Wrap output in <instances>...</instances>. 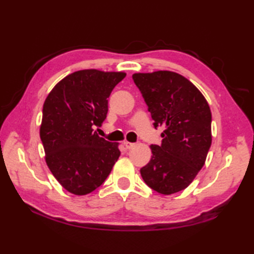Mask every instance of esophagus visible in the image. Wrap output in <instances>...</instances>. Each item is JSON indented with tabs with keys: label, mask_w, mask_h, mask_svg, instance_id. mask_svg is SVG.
Returning <instances> with one entry per match:
<instances>
[{
	"label": "esophagus",
	"mask_w": 254,
	"mask_h": 254,
	"mask_svg": "<svg viewBox=\"0 0 254 254\" xmlns=\"http://www.w3.org/2000/svg\"><path fill=\"white\" fill-rule=\"evenodd\" d=\"M135 143H131V142H127V141H126L124 142V146H126L127 149H131V148H133L134 146H135Z\"/></svg>",
	"instance_id": "esophagus-1"
}]
</instances>
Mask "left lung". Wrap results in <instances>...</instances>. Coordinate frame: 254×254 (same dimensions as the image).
Listing matches in <instances>:
<instances>
[{"label": "left lung", "instance_id": "1", "mask_svg": "<svg viewBox=\"0 0 254 254\" xmlns=\"http://www.w3.org/2000/svg\"><path fill=\"white\" fill-rule=\"evenodd\" d=\"M154 127H165L161 145H150L152 158L139 170L145 183L169 195L185 190L206 160L212 144V113L190 80L171 71L135 73Z\"/></svg>", "mask_w": 254, "mask_h": 254}]
</instances>
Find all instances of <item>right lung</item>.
Listing matches in <instances>:
<instances>
[{"instance_id":"add662e5","label":"right lung","mask_w":254,"mask_h":254,"mask_svg":"<svg viewBox=\"0 0 254 254\" xmlns=\"http://www.w3.org/2000/svg\"><path fill=\"white\" fill-rule=\"evenodd\" d=\"M124 72L80 69L61 79L42 108L40 138L45 159L58 182L69 193L86 195L100 187L112 170L119 143L100 137L108 98Z\"/></svg>"}]
</instances>
